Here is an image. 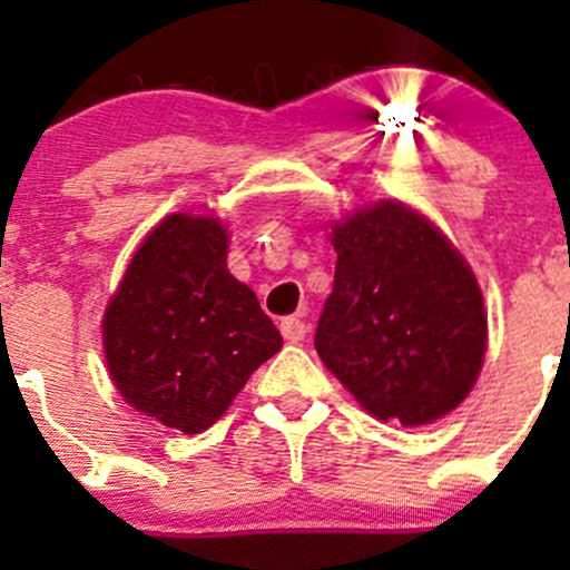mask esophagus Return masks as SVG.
Returning <instances> with one entry per match:
<instances>
[{
  "label": "esophagus",
  "instance_id": "1",
  "mask_svg": "<svg viewBox=\"0 0 570 570\" xmlns=\"http://www.w3.org/2000/svg\"><path fill=\"white\" fill-rule=\"evenodd\" d=\"M281 333H284L286 342H303L306 338V322L297 317L281 320Z\"/></svg>",
  "mask_w": 570,
  "mask_h": 570
}]
</instances>
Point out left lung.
<instances>
[{"label":"left lung","instance_id":"left-lung-1","mask_svg":"<svg viewBox=\"0 0 570 570\" xmlns=\"http://www.w3.org/2000/svg\"><path fill=\"white\" fill-rule=\"evenodd\" d=\"M331 243L336 275L314 336L322 364L383 422L416 428L455 411L488 338L482 292L455 245L400 200L353 212Z\"/></svg>","mask_w":570,"mask_h":570}]
</instances>
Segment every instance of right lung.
<instances>
[{"instance_id":"obj_1","label":"right lung","mask_w":570,"mask_h":570,"mask_svg":"<svg viewBox=\"0 0 570 570\" xmlns=\"http://www.w3.org/2000/svg\"><path fill=\"white\" fill-rule=\"evenodd\" d=\"M226 250L217 217H165L137 248L101 322L120 396L189 435L212 428L284 344L256 295L228 273Z\"/></svg>"}]
</instances>
